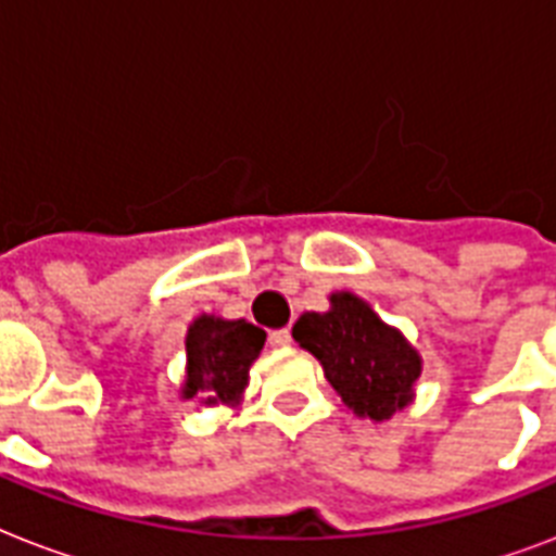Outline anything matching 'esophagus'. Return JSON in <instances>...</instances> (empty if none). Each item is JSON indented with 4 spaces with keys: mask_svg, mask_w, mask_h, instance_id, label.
Segmentation results:
<instances>
[{
    "mask_svg": "<svg viewBox=\"0 0 556 556\" xmlns=\"http://www.w3.org/2000/svg\"><path fill=\"white\" fill-rule=\"evenodd\" d=\"M268 343L274 349H288L291 346V331L288 329H277V331H270L268 334Z\"/></svg>",
    "mask_w": 556,
    "mask_h": 556,
    "instance_id": "34e87169",
    "label": "esophagus"
}]
</instances>
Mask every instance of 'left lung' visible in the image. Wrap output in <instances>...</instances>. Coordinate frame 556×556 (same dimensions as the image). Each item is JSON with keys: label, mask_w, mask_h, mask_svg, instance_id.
Masks as SVG:
<instances>
[{"label": "left lung", "mask_w": 556, "mask_h": 556, "mask_svg": "<svg viewBox=\"0 0 556 556\" xmlns=\"http://www.w3.org/2000/svg\"><path fill=\"white\" fill-rule=\"evenodd\" d=\"M329 312H305L294 340L320 361L326 380L361 418L387 421L413 401L421 355L361 296L338 291Z\"/></svg>", "instance_id": "left-lung-1"}]
</instances>
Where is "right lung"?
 Masks as SVG:
<instances>
[{
	"label": "right lung",
	"mask_w": 556,
	"mask_h": 556,
	"mask_svg": "<svg viewBox=\"0 0 556 556\" xmlns=\"http://www.w3.org/2000/svg\"><path fill=\"white\" fill-rule=\"evenodd\" d=\"M187 378L181 397L204 406L239 404L248 371L265 346V331L248 320H222L201 314L187 329Z\"/></svg>",
	"instance_id": "1"
}]
</instances>
